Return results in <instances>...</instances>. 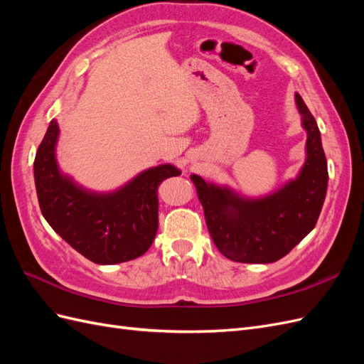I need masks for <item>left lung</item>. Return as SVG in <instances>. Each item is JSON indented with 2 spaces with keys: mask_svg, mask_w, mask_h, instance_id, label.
Returning <instances> with one entry per match:
<instances>
[{
  "mask_svg": "<svg viewBox=\"0 0 364 364\" xmlns=\"http://www.w3.org/2000/svg\"><path fill=\"white\" fill-rule=\"evenodd\" d=\"M296 105L306 130V161L294 181L261 199H245L226 186L191 176L214 245L237 262L267 264L281 259L314 229L328 186L321 132L302 97Z\"/></svg>",
  "mask_w": 364,
  "mask_h": 364,
  "instance_id": "left-lung-1",
  "label": "left lung"
}]
</instances>
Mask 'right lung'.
Segmentation results:
<instances>
[{
  "mask_svg": "<svg viewBox=\"0 0 364 364\" xmlns=\"http://www.w3.org/2000/svg\"><path fill=\"white\" fill-rule=\"evenodd\" d=\"M59 124L51 119L35 158V183L42 215L56 232L95 264L135 259L158 232V186L181 171L170 164L138 174L123 188L97 194L59 171Z\"/></svg>",
  "mask_w": 364,
  "mask_h": 364,
  "instance_id": "1",
  "label": "right lung"
}]
</instances>
